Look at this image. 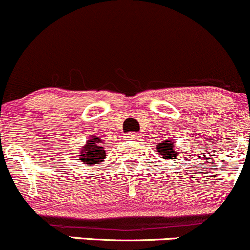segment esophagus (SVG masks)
<instances>
[{
    "label": "esophagus",
    "mask_w": 250,
    "mask_h": 250,
    "mask_svg": "<svg viewBox=\"0 0 250 250\" xmlns=\"http://www.w3.org/2000/svg\"><path fill=\"white\" fill-rule=\"evenodd\" d=\"M127 138L129 139V140H138L139 134L138 133H129V134H128Z\"/></svg>",
    "instance_id": "esophagus-1"
}]
</instances>
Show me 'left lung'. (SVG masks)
Returning <instances> with one entry per match:
<instances>
[{
	"label": "left lung",
	"instance_id": "obj_1",
	"mask_svg": "<svg viewBox=\"0 0 250 250\" xmlns=\"http://www.w3.org/2000/svg\"><path fill=\"white\" fill-rule=\"evenodd\" d=\"M157 152H158V156L162 157V158L169 160L176 159L178 156L177 149H175L172 140H164L163 143L158 144L157 145Z\"/></svg>",
	"mask_w": 250,
	"mask_h": 250
}]
</instances>
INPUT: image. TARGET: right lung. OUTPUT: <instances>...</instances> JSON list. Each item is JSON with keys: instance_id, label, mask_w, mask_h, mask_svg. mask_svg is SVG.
I'll use <instances>...</instances> for the list:
<instances>
[{"instance_id": "obj_1", "label": "right lung", "mask_w": 250, "mask_h": 250, "mask_svg": "<svg viewBox=\"0 0 250 250\" xmlns=\"http://www.w3.org/2000/svg\"><path fill=\"white\" fill-rule=\"evenodd\" d=\"M101 139L99 138H91L86 143V145L80 149V160L83 164L94 165L101 164L102 160L105 159V149L101 145Z\"/></svg>"}]
</instances>
